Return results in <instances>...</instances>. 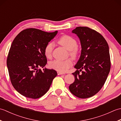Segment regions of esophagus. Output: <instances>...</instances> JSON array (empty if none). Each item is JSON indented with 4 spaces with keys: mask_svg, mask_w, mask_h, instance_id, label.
Wrapping results in <instances>:
<instances>
[{
    "mask_svg": "<svg viewBox=\"0 0 121 121\" xmlns=\"http://www.w3.org/2000/svg\"><path fill=\"white\" fill-rule=\"evenodd\" d=\"M57 73H58V75H62V74H65V73H62V72H57Z\"/></svg>",
    "mask_w": 121,
    "mask_h": 121,
    "instance_id": "34e87169",
    "label": "esophagus"
}]
</instances>
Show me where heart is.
<instances>
[{
	"label": "heart",
	"instance_id": "heart-1",
	"mask_svg": "<svg viewBox=\"0 0 121 121\" xmlns=\"http://www.w3.org/2000/svg\"><path fill=\"white\" fill-rule=\"evenodd\" d=\"M59 43L63 46L68 50L70 51V55L72 57H75L78 53L76 40L69 35H64L61 37L58 40ZM54 47L53 42H49L46 45L44 48V53L47 58H50ZM72 65V62L70 59L65 60H61L56 59L49 64L51 68L61 72H65Z\"/></svg>",
	"mask_w": 121,
	"mask_h": 121
}]
</instances>
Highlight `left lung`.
<instances>
[{
  "instance_id": "obj_1",
  "label": "left lung",
  "mask_w": 121,
  "mask_h": 121,
  "mask_svg": "<svg viewBox=\"0 0 121 121\" xmlns=\"http://www.w3.org/2000/svg\"><path fill=\"white\" fill-rule=\"evenodd\" d=\"M72 33L79 38L82 50L79 60L74 66L76 71L72 73L75 81L69 88L74 96L87 98L101 89L110 72L109 46L100 33L89 27H77Z\"/></svg>"
}]
</instances>
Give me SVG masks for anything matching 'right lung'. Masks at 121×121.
Returning a JSON list of instances; mask_svg holds the SVG:
<instances>
[{"mask_svg": "<svg viewBox=\"0 0 121 121\" xmlns=\"http://www.w3.org/2000/svg\"><path fill=\"white\" fill-rule=\"evenodd\" d=\"M57 33L30 28L21 31L12 42L7 65L13 86L23 96L39 98L48 91L57 75L53 69H39L47 64L45 46Z\"/></svg>", "mask_w": 121, "mask_h": 121, "instance_id": "add662e5", "label": "right lung"}]
</instances>
